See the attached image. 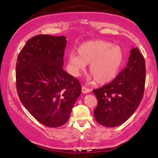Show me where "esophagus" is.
Segmentation results:
<instances>
[{
  "label": "esophagus",
  "instance_id": "esophagus-1",
  "mask_svg": "<svg viewBox=\"0 0 158 158\" xmlns=\"http://www.w3.org/2000/svg\"><path fill=\"white\" fill-rule=\"evenodd\" d=\"M82 92H83V94H88V93L91 92V89H89V88H87L85 87V86H83V87L82 88Z\"/></svg>",
  "mask_w": 158,
  "mask_h": 158
}]
</instances>
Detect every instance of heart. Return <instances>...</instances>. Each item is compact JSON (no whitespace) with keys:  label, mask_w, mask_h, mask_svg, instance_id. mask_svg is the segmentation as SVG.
I'll return each mask as SVG.
<instances>
[{"label":"heart","mask_w":158,"mask_h":158,"mask_svg":"<svg viewBox=\"0 0 158 158\" xmlns=\"http://www.w3.org/2000/svg\"><path fill=\"white\" fill-rule=\"evenodd\" d=\"M78 55L70 53L68 61L70 71L74 76H79L89 64L92 76L90 81L104 84L111 82L117 76L124 60V51L118 45L104 40L90 41L80 45Z\"/></svg>","instance_id":"obj_1"}]
</instances>
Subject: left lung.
Wrapping results in <instances>:
<instances>
[{
    "label": "left lung",
    "mask_w": 158,
    "mask_h": 158,
    "mask_svg": "<svg viewBox=\"0 0 158 158\" xmlns=\"http://www.w3.org/2000/svg\"><path fill=\"white\" fill-rule=\"evenodd\" d=\"M144 57L137 47L131 49L128 63L111 83L94 90L98 100L94 117L107 127L119 126L134 114L141 102L145 84Z\"/></svg>",
    "instance_id": "8db88e82"
}]
</instances>
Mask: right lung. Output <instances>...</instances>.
I'll return each instance as SVG.
<instances>
[{"mask_svg":"<svg viewBox=\"0 0 158 158\" xmlns=\"http://www.w3.org/2000/svg\"><path fill=\"white\" fill-rule=\"evenodd\" d=\"M64 36L40 34L27 41L16 68L21 102L41 124L61 127L81 94L78 80L63 70Z\"/></svg>","mask_w":158,"mask_h":158,"instance_id":"right-lung-1","label":"right lung"}]
</instances>
